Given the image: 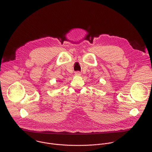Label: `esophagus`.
<instances>
[{
	"instance_id": "esophagus-1",
	"label": "esophagus",
	"mask_w": 152,
	"mask_h": 152,
	"mask_svg": "<svg viewBox=\"0 0 152 152\" xmlns=\"http://www.w3.org/2000/svg\"><path fill=\"white\" fill-rule=\"evenodd\" d=\"M81 74H80V73L79 72H75V75H76V76H80Z\"/></svg>"
}]
</instances>
